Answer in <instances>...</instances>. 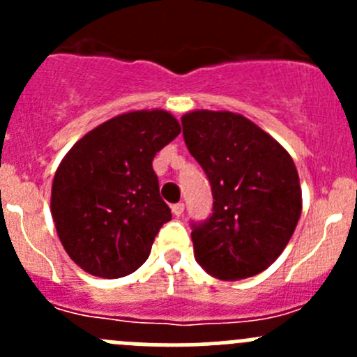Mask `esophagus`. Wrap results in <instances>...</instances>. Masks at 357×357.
Listing matches in <instances>:
<instances>
[{"instance_id":"34e87169","label":"esophagus","mask_w":357,"mask_h":357,"mask_svg":"<svg viewBox=\"0 0 357 357\" xmlns=\"http://www.w3.org/2000/svg\"><path fill=\"white\" fill-rule=\"evenodd\" d=\"M171 211H172V214L178 215V218H179V215L183 214V211H185V204H183V202H178V204H172Z\"/></svg>"}]
</instances>
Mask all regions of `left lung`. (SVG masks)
Wrapping results in <instances>:
<instances>
[{"label":"left lung","mask_w":357,"mask_h":357,"mask_svg":"<svg viewBox=\"0 0 357 357\" xmlns=\"http://www.w3.org/2000/svg\"><path fill=\"white\" fill-rule=\"evenodd\" d=\"M181 124L214 199L211 218L192 225L197 262L226 282L259 275L285 250L301 218L294 160L240 114L195 110L183 115Z\"/></svg>","instance_id":"obj_1"}]
</instances>
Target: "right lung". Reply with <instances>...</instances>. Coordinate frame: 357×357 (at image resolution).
<instances>
[{"mask_svg": "<svg viewBox=\"0 0 357 357\" xmlns=\"http://www.w3.org/2000/svg\"><path fill=\"white\" fill-rule=\"evenodd\" d=\"M181 132L169 112L121 114L82 136L55 172L52 215L68 257L100 278L131 275L149 259L171 208L152 160Z\"/></svg>", "mask_w": 357, "mask_h": 357, "instance_id": "obj_1", "label": "right lung"}]
</instances>
